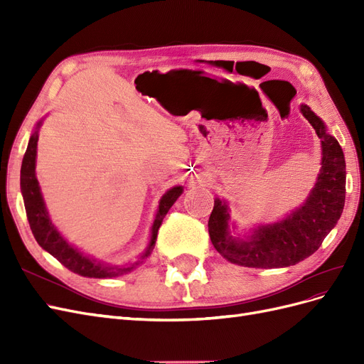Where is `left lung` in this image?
<instances>
[{
	"label": "left lung",
	"mask_w": 364,
	"mask_h": 364,
	"mask_svg": "<svg viewBox=\"0 0 364 364\" xmlns=\"http://www.w3.org/2000/svg\"><path fill=\"white\" fill-rule=\"evenodd\" d=\"M301 112L322 141V168L306 202L278 223L259 226L249 240L229 234L228 206L214 200L208 230L214 247L228 261L245 267H289L308 258L321 247L345 206L346 164L338 141L326 134L325 124L310 107Z\"/></svg>",
	"instance_id": "1"
}]
</instances>
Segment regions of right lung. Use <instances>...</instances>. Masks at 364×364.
Listing matches in <instances>:
<instances>
[{
  "label": "right lung",
  "instance_id": "right-lung-1",
  "mask_svg": "<svg viewBox=\"0 0 364 364\" xmlns=\"http://www.w3.org/2000/svg\"><path fill=\"white\" fill-rule=\"evenodd\" d=\"M39 126H41V123L38 124V129H39ZM36 147H38V132H35V134L31 135V138L28 141V147L26 150V155L23 159V165H21V193H23V197H24V205H26V213H27V218L30 223V229L39 243V246L42 249H46L47 252H50L54 258L60 261L63 266L70 269L71 272H74L77 274H82V277H87V278L115 277V274H118V273L129 272L134 269L139 262H135L134 266L126 267V269L105 267L100 262L97 264L94 259L83 257L79 250L73 249V246H70L67 241L60 237L56 228L53 226L51 220L48 217V213H47L46 203H43V200H42L39 182L36 179V173H35ZM181 194H182V186H174V188L168 190L162 196L155 223H153V228H151L150 245H149L144 255L141 257L142 259H146L151 253L153 247H155L158 229L162 225V220L165 215H167L168 209L173 206V203L176 202V199H178Z\"/></svg>",
  "mask_w": 364,
  "mask_h": 364
}]
</instances>
